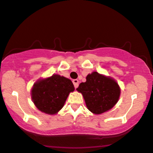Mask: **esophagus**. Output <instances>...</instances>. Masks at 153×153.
I'll return each instance as SVG.
<instances>
[{"label":"esophagus","instance_id":"obj_1","mask_svg":"<svg viewBox=\"0 0 153 153\" xmlns=\"http://www.w3.org/2000/svg\"><path fill=\"white\" fill-rule=\"evenodd\" d=\"M78 82H79V81H78V80H77V79L73 80V85H74L75 88H77L78 87Z\"/></svg>","mask_w":153,"mask_h":153}]
</instances>
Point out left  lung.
<instances>
[{
    "instance_id": "8db88e82",
    "label": "left lung",
    "mask_w": 153,
    "mask_h": 153,
    "mask_svg": "<svg viewBox=\"0 0 153 153\" xmlns=\"http://www.w3.org/2000/svg\"><path fill=\"white\" fill-rule=\"evenodd\" d=\"M82 94L88 109L95 114L109 111L117 103L121 90L118 83L111 78L97 72L86 77L76 89Z\"/></svg>"
}]
</instances>
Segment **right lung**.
Returning <instances> with one entry per match:
<instances>
[{
    "mask_svg": "<svg viewBox=\"0 0 153 153\" xmlns=\"http://www.w3.org/2000/svg\"><path fill=\"white\" fill-rule=\"evenodd\" d=\"M74 90L70 79L53 74L36 81L31 90V96L39 111L52 115L62 109L70 92Z\"/></svg>",
    "mask_w": 153,
    "mask_h": 153,
    "instance_id": "right-lung-1",
    "label": "right lung"
}]
</instances>
